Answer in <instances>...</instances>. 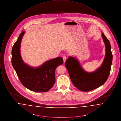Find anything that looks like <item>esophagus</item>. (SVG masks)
I'll list each match as a JSON object with an SVG mask.
<instances>
[{
    "mask_svg": "<svg viewBox=\"0 0 121 121\" xmlns=\"http://www.w3.org/2000/svg\"><path fill=\"white\" fill-rule=\"evenodd\" d=\"M66 59H67V57H66V56H63V60L64 63H65V61H66Z\"/></svg>",
    "mask_w": 121,
    "mask_h": 121,
    "instance_id": "34e87169",
    "label": "esophagus"
}]
</instances>
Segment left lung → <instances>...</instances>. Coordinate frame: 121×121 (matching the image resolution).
<instances>
[{
  "label": "left lung",
  "instance_id": "left-lung-1",
  "mask_svg": "<svg viewBox=\"0 0 121 121\" xmlns=\"http://www.w3.org/2000/svg\"><path fill=\"white\" fill-rule=\"evenodd\" d=\"M105 45L106 54L104 61L100 67L92 72L84 70L79 62L76 58L70 56L65 62L71 80L74 86L80 91H90L103 85L109 75L112 61V55L110 42L102 34Z\"/></svg>",
  "mask_w": 121,
  "mask_h": 121
}]
</instances>
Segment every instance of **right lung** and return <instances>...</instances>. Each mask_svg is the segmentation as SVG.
Returning a JSON list of instances; mask_svg holds the SVG:
<instances>
[{"mask_svg":"<svg viewBox=\"0 0 121 121\" xmlns=\"http://www.w3.org/2000/svg\"><path fill=\"white\" fill-rule=\"evenodd\" d=\"M25 31L19 35L12 50V63L22 84L29 90L37 92H46L55 82V72L63 63L61 57L47 61L39 67H33L23 62L20 54L22 39Z\"/></svg>","mask_w":121,"mask_h":121,"instance_id":"add662e5","label":"right lung"}]
</instances>
